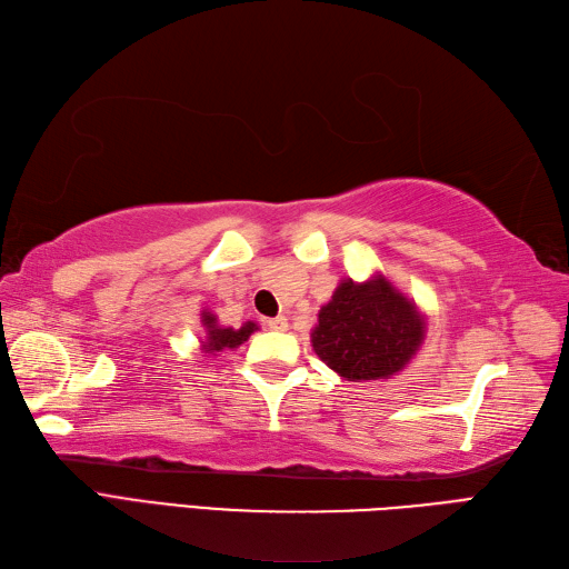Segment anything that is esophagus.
Returning <instances> with one entry per match:
<instances>
[{
  "mask_svg": "<svg viewBox=\"0 0 569 569\" xmlns=\"http://www.w3.org/2000/svg\"><path fill=\"white\" fill-rule=\"evenodd\" d=\"M287 323H289V319H287V317H282V313H280V317H274V319H268V321H264V326H268L270 331H284Z\"/></svg>",
  "mask_w": 569,
  "mask_h": 569,
  "instance_id": "34e87169",
  "label": "esophagus"
}]
</instances>
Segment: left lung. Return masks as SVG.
I'll use <instances>...</instances> for the list:
<instances>
[{"instance_id": "obj_1", "label": "left lung", "mask_w": 569, "mask_h": 569, "mask_svg": "<svg viewBox=\"0 0 569 569\" xmlns=\"http://www.w3.org/2000/svg\"><path fill=\"white\" fill-rule=\"evenodd\" d=\"M426 321L385 274L368 282L340 280L311 331L313 352L350 382L387 380L423 343Z\"/></svg>"}]
</instances>
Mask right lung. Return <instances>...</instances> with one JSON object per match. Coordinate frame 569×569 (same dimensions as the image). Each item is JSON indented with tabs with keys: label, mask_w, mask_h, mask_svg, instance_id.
<instances>
[{
	"label": "right lung",
	"mask_w": 569,
	"mask_h": 569,
	"mask_svg": "<svg viewBox=\"0 0 569 569\" xmlns=\"http://www.w3.org/2000/svg\"><path fill=\"white\" fill-rule=\"evenodd\" d=\"M201 323H204V328H207V340H201L207 352H221L226 348H238L243 340L250 338L252 331H258L256 321H246L241 328L219 326L217 317H213L211 311L201 313Z\"/></svg>",
	"instance_id": "add662e5"
}]
</instances>
